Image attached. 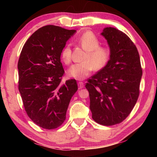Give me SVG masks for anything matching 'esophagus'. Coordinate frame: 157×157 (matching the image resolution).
<instances>
[{
    "label": "esophagus",
    "mask_w": 157,
    "mask_h": 157,
    "mask_svg": "<svg viewBox=\"0 0 157 157\" xmlns=\"http://www.w3.org/2000/svg\"><path fill=\"white\" fill-rule=\"evenodd\" d=\"M78 85L79 89H82L84 86V84L82 82H79L78 83Z\"/></svg>",
    "instance_id": "esophagus-1"
}]
</instances>
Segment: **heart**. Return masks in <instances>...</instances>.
I'll list each match as a JSON object with an SVG mask.
<instances>
[{
	"instance_id": "b5f03b06",
	"label": "heart",
	"mask_w": 157,
	"mask_h": 157,
	"mask_svg": "<svg viewBox=\"0 0 157 157\" xmlns=\"http://www.w3.org/2000/svg\"><path fill=\"white\" fill-rule=\"evenodd\" d=\"M75 42L86 50V54L83 58L84 62L73 64L68 68L67 74L69 76L82 79L89 75L94 68L100 71L107 66L111 57V50L107 46H100V39L94 33L85 32L75 39ZM71 53L69 45H66L62 50L61 56L66 64L71 62Z\"/></svg>"
}]
</instances>
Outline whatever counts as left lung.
Returning a JSON list of instances; mask_svg holds the SVG:
<instances>
[{"instance_id":"1","label":"left lung","mask_w":157,"mask_h":157,"mask_svg":"<svg viewBox=\"0 0 157 157\" xmlns=\"http://www.w3.org/2000/svg\"><path fill=\"white\" fill-rule=\"evenodd\" d=\"M101 35L107 40L111 57L107 66L86 84L92 118L100 124L113 125L123 121L136 105L142 68L139 52L128 36L107 27Z\"/></svg>"}]
</instances>
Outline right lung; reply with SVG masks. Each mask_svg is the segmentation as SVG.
Listing matches in <instances>:
<instances>
[{
  "instance_id": "obj_1",
  "label": "right lung",
  "mask_w": 157,
  "mask_h": 157,
  "mask_svg": "<svg viewBox=\"0 0 157 157\" xmlns=\"http://www.w3.org/2000/svg\"><path fill=\"white\" fill-rule=\"evenodd\" d=\"M75 33L44 26L32 34L21 52L18 90L28 116L44 129H55L64 122L71 98L78 91L75 79L62 82L64 71L60 60L66 41Z\"/></svg>"
}]
</instances>
